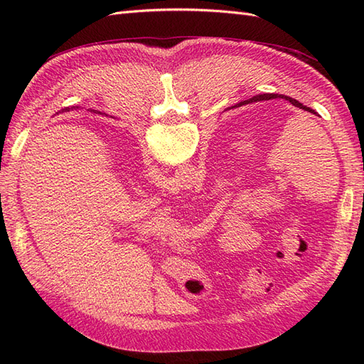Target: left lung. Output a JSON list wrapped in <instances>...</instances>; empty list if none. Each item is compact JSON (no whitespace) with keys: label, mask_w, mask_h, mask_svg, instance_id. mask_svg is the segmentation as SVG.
Instances as JSON below:
<instances>
[{"label":"left lung","mask_w":364,"mask_h":364,"mask_svg":"<svg viewBox=\"0 0 364 364\" xmlns=\"http://www.w3.org/2000/svg\"><path fill=\"white\" fill-rule=\"evenodd\" d=\"M273 98H284V100L290 102L293 106L299 107V109H304V111L310 112V114L317 115V112H316V111H313L311 107L304 106L302 103H299L297 100H294V98H291V97H289V95H281V94H262V95H257V97H252V98H249V100L240 102V103H237V105H235V106H232V107H240V106H243V105H249V103H253V102H261V100H273Z\"/></svg>","instance_id":"8db88e82"}]
</instances>
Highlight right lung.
<instances>
[{
    "instance_id": "right-lung-1",
    "label": "right lung",
    "mask_w": 364,
    "mask_h": 364,
    "mask_svg": "<svg viewBox=\"0 0 364 364\" xmlns=\"http://www.w3.org/2000/svg\"><path fill=\"white\" fill-rule=\"evenodd\" d=\"M79 106H73L71 109H77ZM65 111H70V107H65V109H62V112H65ZM98 114H102V112H98Z\"/></svg>"
}]
</instances>
